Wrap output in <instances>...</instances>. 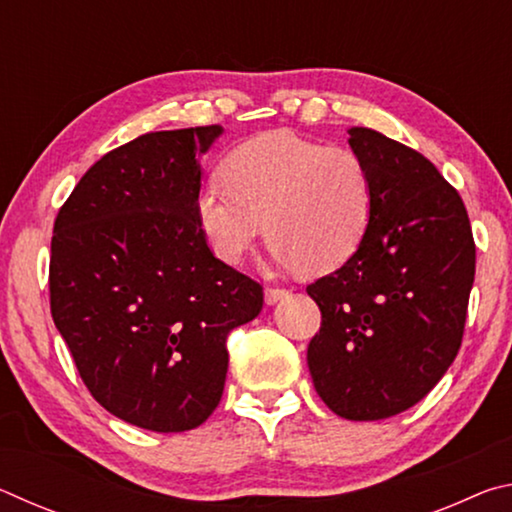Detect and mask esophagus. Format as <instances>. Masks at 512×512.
<instances>
[{"mask_svg": "<svg viewBox=\"0 0 512 512\" xmlns=\"http://www.w3.org/2000/svg\"><path fill=\"white\" fill-rule=\"evenodd\" d=\"M289 291L287 289H266L264 298H266V305H275V302H280L282 298H287Z\"/></svg>", "mask_w": 512, "mask_h": 512, "instance_id": "obj_1", "label": "esophagus"}]
</instances>
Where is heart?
I'll return each mask as SVG.
<instances>
[{
  "mask_svg": "<svg viewBox=\"0 0 512 512\" xmlns=\"http://www.w3.org/2000/svg\"><path fill=\"white\" fill-rule=\"evenodd\" d=\"M221 171L225 187L205 183L194 212L225 264H239L264 228L277 259L309 273L334 271L363 244L372 178L354 151L275 131L237 146Z\"/></svg>",
  "mask_w": 512,
  "mask_h": 512,
  "instance_id": "1",
  "label": "heart"
}]
</instances>
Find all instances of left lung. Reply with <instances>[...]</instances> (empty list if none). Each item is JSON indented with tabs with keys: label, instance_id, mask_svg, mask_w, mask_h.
Returning a JSON list of instances; mask_svg holds the SVG:
<instances>
[{
	"label": "left lung",
	"instance_id": "1",
	"mask_svg": "<svg viewBox=\"0 0 512 512\" xmlns=\"http://www.w3.org/2000/svg\"><path fill=\"white\" fill-rule=\"evenodd\" d=\"M348 135L370 171L372 219L357 253L307 287L323 314L307 363L336 415L384 420L456 359L476 248L463 198L422 153L372 128Z\"/></svg>",
	"mask_w": 512,
	"mask_h": 512
}]
</instances>
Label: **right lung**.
I'll list each match as a JSON object with an SVG mask.
<instances>
[{"instance_id":"1","label":"right lung","mask_w":512,"mask_h":512,"mask_svg":"<svg viewBox=\"0 0 512 512\" xmlns=\"http://www.w3.org/2000/svg\"><path fill=\"white\" fill-rule=\"evenodd\" d=\"M221 133L216 124L146 133L106 153L54 223L58 332L94 400L149 431L210 418L228 334L264 305L262 284L216 259L196 221L198 155Z\"/></svg>"}]
</instances>
